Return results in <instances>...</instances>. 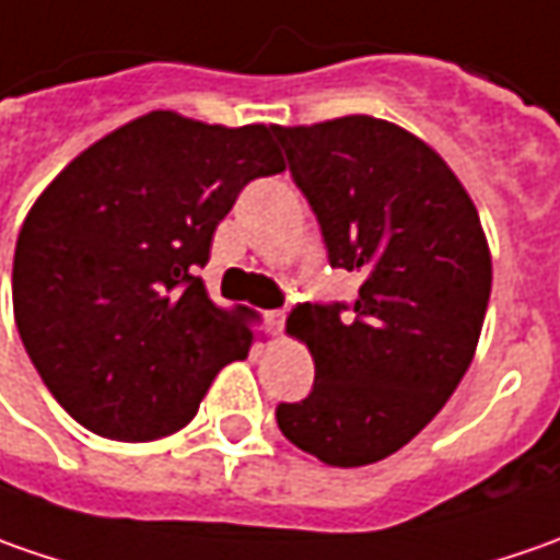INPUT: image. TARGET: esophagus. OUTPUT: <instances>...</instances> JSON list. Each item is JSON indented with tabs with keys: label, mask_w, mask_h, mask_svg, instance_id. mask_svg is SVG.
Instances as JSON below:
<instances>
[{
	"label": "esophagus",
	"mask_w": 560,
	"mask_h": 560,
	"mask_svg": "<svg viewBox=\"0 0 560 560\" xmlns=\"http://www.w3.org/2000/svg\"><path fill=\"white\" fill-rule=\"evenodd\" d=\"M283 320H287V312H283V308H270V312H265V324H268L270 336L283 334Z\"/></svg>",
	"instance_id": "esophagus-1"
}]
</instances>
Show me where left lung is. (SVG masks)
I'll return each mask as SVG.
<instances>
[{"label":"left lung","instance_id":"left-lung-1","mask_svg":"<svg viewBox=\"0 0 560 560\" xmlns=\"http://www.w3.org/2000/svg\"><path fill=\"white\" fill-rule=\"evenodd\" d=\"M330 265L361 270L355 308L302 302L312 396L277 408L283 436L330 467L389 458L462 383L483 330L492 255L477 205L433 145L371 115L277 127Z\"/></svg>","mask_w":560,"mask_h":560}]
</instances>
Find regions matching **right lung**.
Returning a JSON list of instances; mask_svg holds the SVG:
<instances>
[{
    "label": "right lung",
    "instance_id": "add662e5",
    "mask_svg": "<svg viewBox=\"0 0 560 560\" xmlns=\"http://www.w3.org/2000/svg\"><path fill=\"white\" fill-rule=\"evenodd\" d=\"M273 137L277 124L149 112L83 149L33 202L14 246V324L86 430L177 433L218 371L248 355V308L214 305L196 273L240 189L287 167Z\"/></svg>",
    "mask_w": 560,
    "mask_h": 560
}]
</instances>
